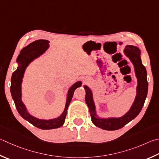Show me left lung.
Wrapping results in <instances>:
<instances>
[{
  "mask_svg": "<svg viewBox=\"0 0 159 159\" xmlns=\"http://www.w3.org/2000/svg\"><path fill=\"white\" fill-rule=\"evenodd\" d=\"M124 53L134 65L135 74L138 81L135 99L131 108L125 115L118 117H100L97 116L92 91L88 86L85 85L83 86L86 93L85 102L90 112L92 123L97 127L107 131H114L122 128L126 124L136 117L142 110L148 95V82L147 79V71L145 66L142 64L140 48L135 46L126 45L124 50Z\"/></svg>",
  "mask_w": 159,
  "mask_h": 159,
  "instance_id": "8db88e82",
  "label": "left lung"
}]
</instances>
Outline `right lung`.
Instances as JSON below:
<instances>
[{"label": "right lung", "mask_w": 159, "mask_h": 159, "mask_svg": "<svg viewBox=\"0 0 159 159\" xmlns=\"http://www.w3.org/2000/svg\"><path fill=\"white\" fill-rule=\"evenodd\" d=\"M48 48H49V41L45 39H39L30 43V44H28L27 47H24L20 51V53L16 59L18 67H17L16 71L13 72L12 76H11L10 87L11 97H12L14 104L16 106V110L19 112V115L24 120H27L28 122H30L34 126L44 130L57 129L64 125L69 105L73 97L75 89L77 88L80 87L82 85V82L79 80V81L74 83L68 89L65 109L61 115L57 117L50 120L39 119V118L34 117L33 115H30L28 112L26 106L22 102L21 85L25 71L28 66L33 60L38 58L42 55L44 54Z\"/></svg>", "instance_id": "right-lung-1"}]
</instances>
